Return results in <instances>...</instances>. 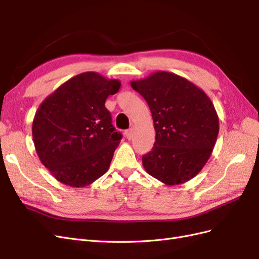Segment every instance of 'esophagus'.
Instances as JSON below:
<instances>
[{"label": "esophagus", "mask_w": 259, "mask_h": 259, "mask_svg": "<svg viewBox=\"0 0 259 259\" xmlns=\"http://www.w3.org/2000/svg\"><path fill=\"white\" fill-rule=\"evenodd\" d=\"M133 134H134V131H133V128H130L127 131H125V136H126L127 139H132Z\"/></svg>", "instance_id": "34e87169"}]
</instances>
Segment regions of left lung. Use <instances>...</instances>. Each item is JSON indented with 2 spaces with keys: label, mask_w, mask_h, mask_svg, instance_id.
I'll return each instance as SVG.
<instances>
[{
  "label": "left lung",
  "mask_w": 259,
  "mask_h": 259,
  "mask_svg": "<svg viewBox=\"0 0 259 259\" xmlns=\"http://www.w3.org/2000/svg\"><path fill=\"white\" fill-rule=\"evenodd\" d=\"M131 85L147 101L155 130L152 150L143 156L146 171L167 186L192 179L209 159L218 136L211 100L190 81L166 71Z\"/></svg>",
  "instance_id": "obj_1"
}]
</instances>
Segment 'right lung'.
Listing matches in <instances>:
<instances>
[{
    "mask_svg": "<svg viewBox=\"0 0 259 259\" xmlns=\"http://www.w3.org/2000/svg\"><path fill=\"white\" fill-rule=\"evenodd\" d=\"M121 88L97 72H84L65 82L37 108L32 123L36 153L61 184L82 188L110 166L122 135L105 107Z\"/></svg>",
    "mask_w": 259,
    "mask_h": 259,
    "instance_id": "right-lung-1",
    "label": "right lung"
}]
</instances>
